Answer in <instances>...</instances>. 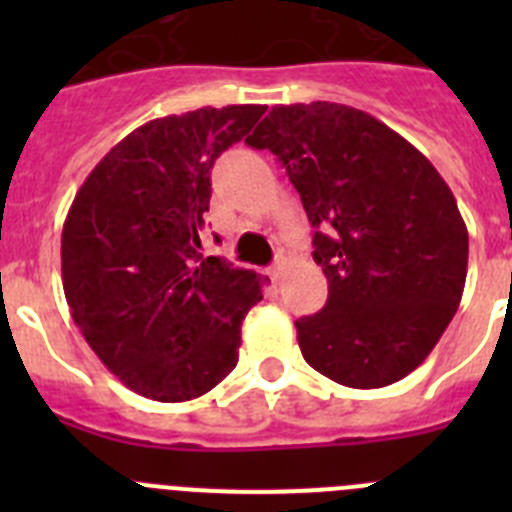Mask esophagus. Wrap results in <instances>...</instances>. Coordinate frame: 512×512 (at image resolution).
Segmentation results:
<instances>
[{
    "label": "esophagus",
    "mask_w": 512,
    "mask_h": 512,
    "mask_svg": "<svg viewBox=\"0 0 512 512\" xmlns=\"http://www.w3.org/2000/svg\"><path fill=\"white\" fill-rule=\"evenodd\" d=\"M282 274H284V261H277V264L269 269V277L274 279V282H279V279H282Z\"/></svg>",
    "instance_id": "esophagus-1"
}]
</instances>
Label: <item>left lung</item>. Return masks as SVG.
I'll list each match as a JSON object with an SVG mask.
<instances>
[{
  "label": "left lung",
  "instance_id": "left-lung-1",
  "mask_svg": "<svg viewBox=\"0 0 512 512\" xmlns=\"http://www.w3.org/2000/svg\"><path fill=\"white\" fill-rule=\"evenodd\" d=\"M269 148L315 228L328 302L295 323L307 364L377 390L408 377L464 292L467 225L449 184L377 117L336 102L279 104L248 135Z\"/></svg>",
  "mask_w": 512,
  "mask_h": 512
}]
</instances>
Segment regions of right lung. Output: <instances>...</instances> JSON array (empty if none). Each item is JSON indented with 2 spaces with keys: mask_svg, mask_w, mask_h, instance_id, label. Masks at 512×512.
I'll use <instances>...</instances> for the list:
<instances>
[{
  "mask_svg": "<svg viewBox=\"0 0 512 512\" xmlns=\"http://www.w3.org/2000/svg\"><path fill=\"white\" fill-rule=\"evenodd\" d=\"M228 104L140 125L94 166L61 235L63 292L94 354L158 402L210 392L238 364L261 277L202 256L215 158L264 115Z\"/></svg>",
  "mask_w": 512,
  "mask_h": 512,
  "instance_id": "1",
  "label": "right lung"
}]
</instances>
